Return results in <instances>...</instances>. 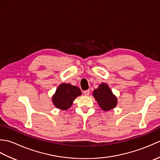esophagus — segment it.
<instances>
[{
  "label": "esophagus",
  "mask_w": 160,
  "mask_h": 160,
  "mask_svg": "<svg viewBox=\"0 0 160 160\" xmlns=\"http://www.w3.org/2000/svg\"><path fill=\"white\" fill-rule=\"evenodd\" d=\"M84 93L85 96H89V93H90V91L89 90H86V91H84Z\"/></svg>",
  "instance_id": "esophagus-1"
}]
</instances>
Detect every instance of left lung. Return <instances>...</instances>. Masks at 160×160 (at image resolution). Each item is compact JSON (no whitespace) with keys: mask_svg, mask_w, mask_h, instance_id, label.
I'll use <instances>...</instances> for the list:
<instances>
[{"mask_svg":"<svg viewBox=\"0 0 160 160\" xmlns=\"http://www.w3.org/2000/svg\"><path fill=\"white\" fill-rule=\"evenodd\" d=\"M93 96L100 108L104 111L113 109L118 103L117 98L114 96L108 84L102 83L98 89L93 91Z\"/></svg>","mask_w":160,"mask_h":160,"instance_id":"1","label":"left lung"}]
</instances>
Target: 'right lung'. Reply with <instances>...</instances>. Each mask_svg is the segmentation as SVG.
Listing matches in <instances>:
<instances>
[{
	"label": "right lung",
	"instance_id": "add662e5",
	"mask_svg": "<svg viewBox=\"0 0 160 160\" xmlns=\"http://www.w3.org/2000/svg\"><path fill=\"white\" fill-rule=\"evenodd\" d=\"M82 94L79 88L71 84L62 83L57 88L52 97V102L56 108L67 110L71 107L73 100Z\"/></svg>",
	"mask_w": 160,
	"mask_h": 160
}]
</instances>
